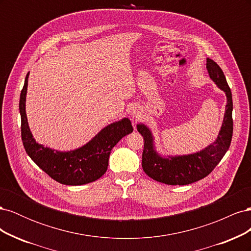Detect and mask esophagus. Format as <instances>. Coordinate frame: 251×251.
Here are the masks:
<instances>
[{
    "label": "esophagus",
    "mask_w": 251,
    "mask_h": 251,
    "mask_svg": "<svg viewBox=\"0 0 251 251\" xmlns=\"http://www.w3.org/2000/svg\"><path fill=\"white\" fill-rule=\"evenodd\" d=\"M130 116L133 121L138 120L141 117V109L138 107V105H133V107L130 109Z\"/></svg>",
    "instance_id": "34e87169"
}]
</instances>
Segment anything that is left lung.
I'll return each instance as SVG.
<instances>
[{"mask_svg": "<svg viewBox=\"0 0 251 251\" xmlns=\"http://www.w3.org/2000/svg\"><path fill=\"white\" fill-rule=\"evenodd\" d=\"M206 68L210 79L226 95L223 123L214 142L193 154L164 156L156 150L155 137L151 128L144 124L137 125V131L144 140L142 169L149 177L161 183L186 185L203 179L216 168L229 149L233 128L231 91L222 69L214 60L206 58Z\"/></svg>", "mask_w": 251, "mask_h": 251, "instance_id": "1", "label": "left lung"}]
</instances>
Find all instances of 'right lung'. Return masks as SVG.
Listing matches in <instances>:
<instances>
[{
	"label": "right lung",
	"mask_w": 251,
	"mask_h": 251,
	"mask_svg": "<svg viewBox=\"0 0 251 251\" xmlns=\"http://www.w3.org/2000/svg\"><path fill=\"white\" fill-rule=\"evenodd\" d=\"M29 72L20 96L21 132L28 156L49 176L66 185H83L100 179L107 172L112 149L125 136L133 132L131 120L125 117L104 126L82 147L57 151L36 142L30 131L26 114V95Z\"/></svg>",
	"instance_id": "add662e5"
}]
</instances>
